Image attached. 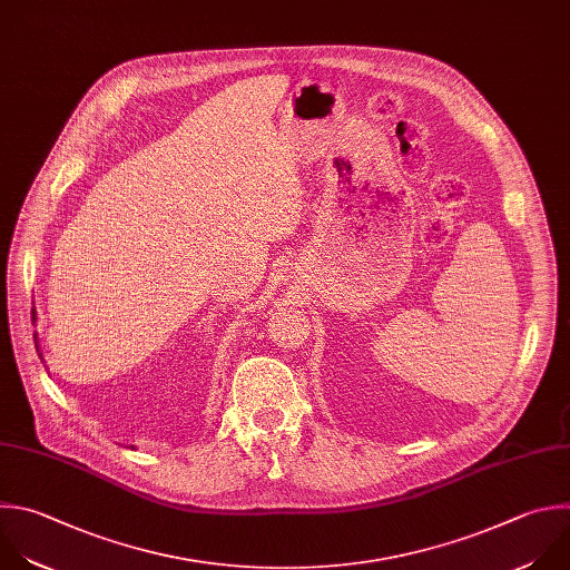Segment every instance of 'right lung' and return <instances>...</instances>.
Instances as JSON below:
<instances>
[{
	"mask_svg": "<svg viewBox=\"0 0 570 570\" xmlns=\"http://www.w3.org/2000/svg\"><path fill=\"white\" fill-rule=\"evenodd\" d=\"M33 311H36V308H33ZM36 315H38V313H33V320H38ZM36 346H38V333H36ZM40 357H42V353H40ZM131 450H134V448H131Z\"/></svg>",
	"mask_w": 570,
	"mask_h": 570,
	"instance_id": "1",
	"label": "right lung"
}]
</instances>
